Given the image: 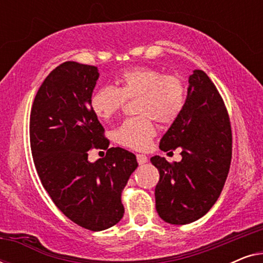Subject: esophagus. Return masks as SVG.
<instances>
[{
	"mask_svg": "<svg viewBox=\"0 0 263 263\" xmlns=\"http://www.w3.org/2000/svg\"><path fill=\"white\" fill-rule=\"evenodd\" d=\"M136 159H138L139 165H143L148 161V158H147L145 154H138V156H136Z\"/></svg>",
	"mask_w": 263,
	"mask_h": 263,
	"instance_id": "34e87169",
	"label": "esophagus"
}]
</instances>
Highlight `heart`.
Here are the masks:
<instances>
[{
  "instance_id": "obj_1",
  "label": "heart",
  "mask_w": 263,
  "mask_h": 263,
  "mask_svg": "<svg viewBox=\"0 0 263 263\" xmlns=\"http://www.w3.org/2000/svg\"><path fill=\"white\" fill-rule=\"evenodd\" d=\"M118 87L102 86L92 95V112L107 121L122 109L127 99H138L139 116L127 118L114 132L117 143L133 149H146L156 135L154 121L170 124L185 105V85L181 77L163 74L152 67H135L118 75Z\"/></svg>"
}]
</instances>
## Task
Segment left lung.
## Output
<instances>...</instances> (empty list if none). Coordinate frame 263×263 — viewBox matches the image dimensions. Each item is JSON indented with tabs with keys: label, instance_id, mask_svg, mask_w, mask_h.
I'll list each match as a JSON object with an SVG mask.
<instances>
[{
	"label": "left lung",
	"instance_id": "obj_1",
	"mask_svg": "<svg viewBox=\"0 0 263 263\" xmlns=\"http://www.w3.org/2000/svg\"><path fill=\"white\" fill-rule=\"evenodd\" d=\"M177 147L178 163L159 156L151 161L160 175L154 193L158 214L168 224L184 225L203 217L218 200L232 157L228 110L203 70L189 77L184 109L160 140L164 152Z\"/></svg>",
	"mask_w": 263,
	"mask_h": 263
}]
</instances>
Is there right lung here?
I'll use <instances>...</instances> for the list:
<instances>
[{"label":"right lung","instance_id":"right-lung-1","mask_svg":"<svg viewBox=\"0 0 263 263\" xmlns=\"http://www.w3.org/2000/svg\"><path fill=\"white\" fill-rule=\"evenodd\" d=\"M98 68L68 61L39 87L30 116V142L35 170L57 208L81 228L103 231L124 214L122 190L138 167L135 154L109 148L104 128L92 112ZM93 146L106 157L88 161Z\"/></svg>","mask_w":263,"mask_h":263}]
</instances>
